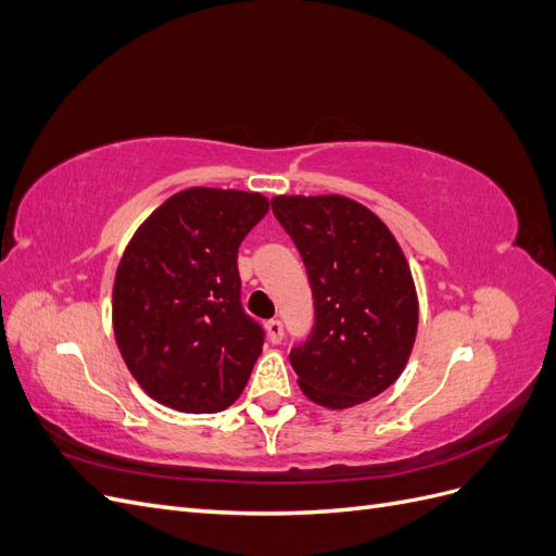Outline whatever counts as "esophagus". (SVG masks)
Instances as JSON below:
<instances>
[{"label":"esophagus","instance_id":"1","mask_svg":"<svg viewBox=\"0 0 556 556\" xmlns=\"http://www.w3.org/2000/svg\"><path fill=\"white\" fill-rule=\"evenodd\" d=\"M266 333H268V341L280 343L282 336H285V329H282L280 319H268V323H266Z\"/></svg>","mask_w":556,"mask_h":556}]
</instances>
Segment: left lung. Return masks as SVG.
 <instances>
[{
	"label": "left lung",
	"instance_id": "left-lung-1",
	"mask_svg": "<svg viewBox=\"0 0 556 556\" xmlns=\"http://www.w3.org/2000/svg\"><path fill=\"white\" fill-rule=\"evenodd\" d=\"M271 208L313 290V331L290 352L301 392L331 410L359 406L410 357L419 319L410 266L380 217L348 197L280 194Z\"/></svg>",
	"mask_w": 556,
	"mask_h": 556
}]
</instances>
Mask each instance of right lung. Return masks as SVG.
Instances as JSON below:
<instances>
[{"mask_svg": "<svg viewBox=\"0 0 556 556\" xmlns=\"http://www.w3.org/2000/svg\"><path fill=\"white\" fill-rule=\"evenodd\" d=\"M266 211L260 192L190 188L125 248L113 282L115 343L162 406L220 413L241 396L264 329L241 306L237 255Z\"/></svg>", "mask_w": 556, "mask_h": 556, "instance_id": "obj_1", "label": "right lung"}]
</instances>
